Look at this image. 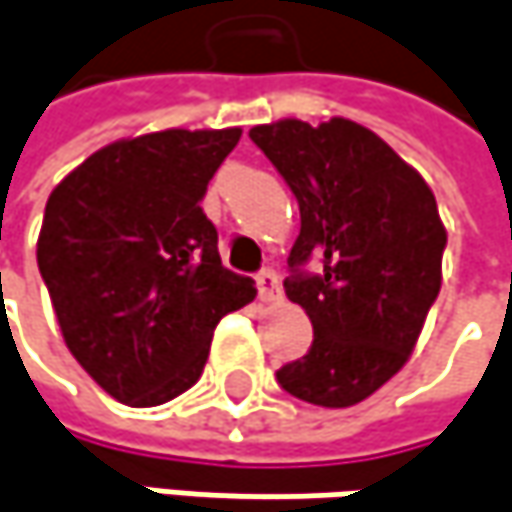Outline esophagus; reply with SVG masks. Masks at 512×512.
<instances>
[{
    "mask_svg": "<svg viewBox=\"0 0 512 512\" xmlns=\"http://www.w3.org/2000/svg\"><path fill=\"white\" fill-rule=\"evenodd\" d=\"M256 288H259V296H262L265 302H273V299H279V296H282L279 276H276L270 268L262 270V273L256 276Z\"/></svg>",
    "mask_w": 512,
    "mask_h": 512,
    "instance_id": "esophagus-1",
    "label": "esophagus"
}]
</instances>
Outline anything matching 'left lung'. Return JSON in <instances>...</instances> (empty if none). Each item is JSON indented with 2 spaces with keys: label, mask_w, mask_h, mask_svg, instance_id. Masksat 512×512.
<instances>
[{
  "label": "left lung",
  "mask_w": 512,
  "mask_h": 512,
  "mask_svg": "<svg viewBox=\"0 0 512 512\" xmlns=\"http://www.w3.org/2000/svg\"><path fill=\"white\" fill-rule=\"evenodd\" d=\"M250 141L296 195L302 227L285 294L314 325L308 354L276 380L305 403L354 406L403 369L438 299L447 230L435 195L389 143L345 117L253 126Z\"/></svg>",
  "instance_id": "left-lung-1"
}]
</instances>
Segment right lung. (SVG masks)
I'll use <instances>...</instances> for the list:
<instances>
[{"instance_id":"right-lung-1","label":"right lung","mask_w":512,"mask_h":512,"mask_svg":"<svg viewBox=\"0 0 512 512\" xmlns=\"http://www.w3.org/2000/svg\"><path fill=\"white\" fill-rule=\"evenodd\" d=\"M242 129H167L103 146L45 204L37 265L68 351L129 406L201 377L218 320L253 302L221 265L201 198Z\"/></svg>"}]
</instances>
